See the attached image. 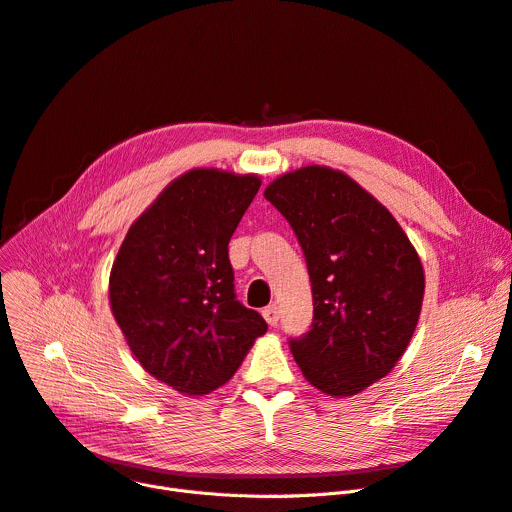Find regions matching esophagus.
<instances>
[{
  "instance_id": "esophagus-1",
  "label": "esophagus",
  "mask_w": 512,
  "mask_h": 512,
  "mask_svg": "<svg viewBox=\"0 0 512 512\" xmlns=\"http://www.w3.org/2000/svg\"><path fill=\"white\" fill-rule=\"evenodd\" d=\"M263 317H265V321L270 326H278V321H280V309L276 307V305H270V307H265L263 309Z\"/></svg>"
}]
</instances>
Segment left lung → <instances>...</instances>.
<instances>
[{
    "instance_id": "left-lung-1",
    "label": "left lung",
    "mask_w": 512,
    "mask_h": 512,
    "mask_svg": "<svg viewBox=\"0 0 512 512\" xmlns=\"http://www.w3.org/2000/svg\"><path fill=\"white\" fill-rule=\"evenodd\" d=\"M305 253L313 321L290 338L307 382L353 396L384 378L417 328L425 276L392 213L346 174L307 166L265 188Z\"/></svg>"
}]
</instances>
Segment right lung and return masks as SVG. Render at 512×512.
Listing matches in <instances>:
<instances>
[{
	"mask_svg": "<svg viewBox=\"0 0 512 512\" xmlns=\"http://www.w3.org/2000/svg\"><path fill=\"white\" fill-rule=\"evenodd\" d=\"M261 180L197 168L134 222L110 274V305L132 355L155 380L201 396L224 386L265 319L234 294L228 242Z\"/></svg>",
	"mask_w": 512,
	"mask_h": 512,
	"instance_id": "right-lung-1",
	"label": "right lung"
}]
</instances>
